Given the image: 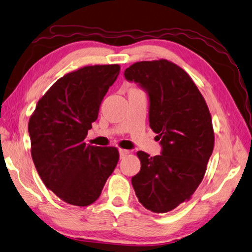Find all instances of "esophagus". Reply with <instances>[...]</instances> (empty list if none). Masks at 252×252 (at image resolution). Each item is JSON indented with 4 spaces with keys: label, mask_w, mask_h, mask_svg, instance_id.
I'll return each instance as SVG.
<instances>
[{
    "label": "esophagus",
    "mask_w": 252,
    "mask_h": 252,
    "mask_svg": "<svg viewBox=\"0 0 252 252\" xmlns=\"http://www.w3.org/2000/svg\"><path fill=\"white\" fill-rule=\"evenodd\" d=\"M119 154H120V158H125V157L126 156V155L130 154V152L126 151V149L120 148V149H119Z\"/></svg>",
    "instance_id": "34e87169"
}]
</instances>
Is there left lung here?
Instances as JSON below:
<instances>
[{"label":"left lung","mask_w":252,"mask_h":252,"mask_svg":"<svg viewBox=\"0 0 252 252\" xmlns=\"http://www.w3.org/2000/svg\"><path fill=\"white\" fill-rule=\"evenodd\" d=\"M125 77L148 92L149 126L162 146L155 157L136 153L141 170L133 189L147 210L169 212L189 201L205 176L215 147L210 111L189 73L172 62H137Z\"/></svg>","instance_id":"1"}]
</instances>
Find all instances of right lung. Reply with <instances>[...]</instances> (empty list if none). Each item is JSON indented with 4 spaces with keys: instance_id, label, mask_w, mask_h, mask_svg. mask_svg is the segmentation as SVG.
Segmentation results:
<instances>
[{
    "instance_id": "1",
    "label": "right lung",
    "mask_w": 252,
    "mask_h": 252,
    "mask_svg": "<svg viewBox=\"0 0 252 252\" xmlns=\"http://www.w3.org/2000/svg\"><path fill=\"white\" fill-rule=\"evenodd\" d=\"M120 66H85L66 73L36 104L29 120L31 156L47 189L69 205L97 200L119 161L117 147L87 145L99 106Z\"/></svg>"
}]
</instances>
